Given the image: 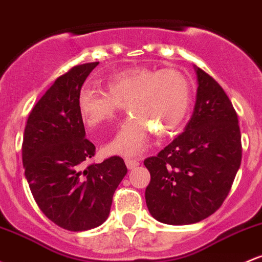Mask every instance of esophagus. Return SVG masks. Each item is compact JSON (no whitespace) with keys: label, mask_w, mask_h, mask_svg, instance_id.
I'll use <instances>...</instances> for the list:
<instances>
[{"label":"esophagus","mask_w":262,"mask_h":262,"mask_svg":"<svg viewBox=\"0 0 262 262\" xmlns=\"http://www.w3.org/2000/svg\"><path fill=\"white\" fill-rule=\"evenodd\" d=\"M125 165L128 169H134L139 165V160L130 159V158H129V159H125Z\"/></svg>","instance_id":"1"}]
</instances>
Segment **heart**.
<instances>
[{"label": "heart", "instance_id": "b5f03b06", "mask_svg": "<svg viewBox=\"0 0 262 262\" xmlns=\"http://www.w3.org/2000/svg\"><path fill=\"white\" fill-rule=\"evenodd\" d=\"M107 91L82 89L79 114L85 124L96 128L116 119L126 105L130 117L105 145L108 154L123 157L142 153L153 132L159 137L173 133L183 123L191 98L190 82L178 70L129 68L109 77Z\"/></svg>", "mask_w": 262, "mask_h": 262}]
</instances>
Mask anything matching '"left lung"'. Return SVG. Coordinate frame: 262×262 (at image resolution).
Returning a JSON list of instances; mask_svg holds the SVG:
<instances>
[{
    "instance_id": "8db88e82",
    "label": "left lung",
    "mask_w": 262,
    "mask_h": 262,
    "mask_svg": "<svg viewBox=\"0 0 262 262\" xmlns=\"http://www.w3.org/2000/svg\"><path fill=\"white\" fill-rule=\"evenodd\" d=\"M196 102L180 136L146 158L150 173L145 189L148 210L169 225L199 223L228 196L241 164L237 114L219 83L195 67Z\"/></svg>"
}]
</instances>
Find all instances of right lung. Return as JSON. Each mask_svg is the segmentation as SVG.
<instances>
[{"instance_id": "add662e5", "label": "right lung", "mask_w": 262, "mask_h": 262, "mask_svg": "<svg viewBox=\"0 0 262 262\" xmlns=\"http://www.w3.org/2000/svg\"><path fill=\"white\" fill-rule=\"evenodd\" d=\"M99 62L73 67L58 77L34 105L25 128L22 162L41 211L70 231L102 225L126 169L120 157L84 166L96 154L85 138L78 97Z\"/></svg>"}]
</instances>
